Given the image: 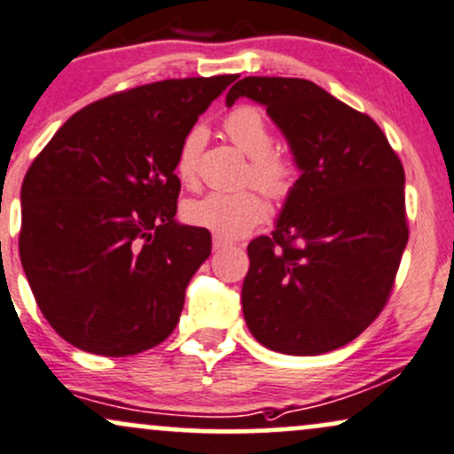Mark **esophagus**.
<instances>
[{
	"label": "esophagus",
	"mask_w": 454,
	"mask_h": 454,
	"mask_svg": "<svg viewBox=\"0 0 454 454\" xmlns=\"http://www.w3.org/2000/svg\"><path fill=\"white\" fill-rule=\"evenodd\" d=\"M228 245H231V241H226V239H222V237L213 239V249H215V251L228 247Z\"/></svg>",
	"instance_id": "obj_1"
}]
</instances>
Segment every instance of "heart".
Returning a JSON list of instances; mask_svg holds the SVG:
<instances>
[{"label": "heart", "mask_w": 454, "mask_h": 454, "mask_svg": "<svg viewBox=\"0 0 454 454\" xmlns=\"http://www.w3.org/2000/svg\"><path fill=\"white\" fill-rule=\"evenodd\" d=\"M223 133L249 158V177L264 194L286 200L298 182V168L292 158L272 152V130L258 107L241 106L223 118ZM205 145V129L192 127L185 133L175 158L179 182L190 185L196 177V162ZM184 220L222 239H237L266 217V203L255 190L207 192L184 205Z\"/></svg>", "instance_id": "b5f03b06"}]
</instances>
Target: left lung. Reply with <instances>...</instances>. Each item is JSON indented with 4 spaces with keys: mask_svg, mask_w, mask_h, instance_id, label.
<instances>
[{
    "mask_svg": "<svg viewBox=\"0 0 454 454\" xmlns=\"http://www.w3.org/2000/svg\"><path fill=\"white\" fill-rule=\"evenodd\" d=\"M260 103L300 171L270 237L249 243L245 324L260 345L321 355L383 310L408 243L403 167L379 124L315 82L243 78L226 95Z\"/></svg>",
    "mask_w": 454,
    "mask_h": 454,
    "instance_id": "left-lung-1",
    "label": "left lung"
}]
</instances>
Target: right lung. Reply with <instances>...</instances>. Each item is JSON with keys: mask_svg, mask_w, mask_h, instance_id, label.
<instances>
[{"mask_svg": "<svg viewBox=\"0 0 454 454\" xmlns=\"http://www.w3.org/2000/svg\"><path fill=\"white\" fill-rule=\"evenodd\" d=\"M237 75L162 80L90 103L20 188L19 251L37 307L69 345L124 357L160 345L211 254L175 220L182 139Z\"/></svg>", "mask_w": 454, "mask_h": 454, "instance_id": "add662e5", "label": "right lung"}]
</instances>
